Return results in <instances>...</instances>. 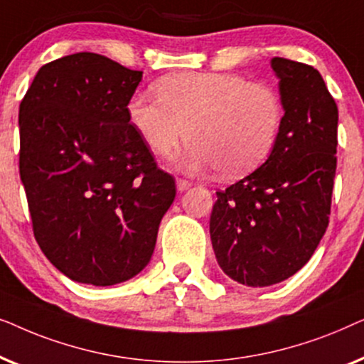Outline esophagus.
<instances>
[{
    "mask_svg": "<svg viewBox=\"0 0 364 364\" xmlns=\"http://www.w3.org/2000/svg\"><path fill=\"white\" fill-rule=\"evenodd\" d=\"M192 187V182L186 181V178H177V191L178 192H186L187 188Z\"/></svg>",
    "mask_w": 364,
    "mask_h": 364,
    "instance_id": "esophagus-1",
    "label": "esophagus"
}]
</instances>
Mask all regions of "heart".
<instances>
[{
	"label": "heart",
	"instance_id": "heart-1",
	"mask_svg": "<svg viewBox=\"0 0 364 364\" xmlns=\"http://www.w3.org/2000/svg\"><path fill=\"white\" fill-rule=\"evenodd\" d=\"M156 96L136 92L127 117L149 151L168 156L188 134L178 159L187 171L218 167L225 177L255 171L280 139L285 109L278 91L232 73H177L156 84Z\"/></svg>",
	"mask_w": 364,
	"mask_h": 364
}]
</instances>
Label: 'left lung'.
Returning <instances> with one entry per match:
<instances>
[{"instance_id": "obj_1", "label": "left lung", "mask_w": 364, "mask_h": 364, "mask_svg": "<svg viewBox=\"0 0 364 364\" xmlns=\"http://www.w3.org/2000/svg\"><path fill=\"white\" fill-rule=\"evenodd\" d=\"M285 121L270 157L217 192L210 240L233 282L270 287L301 270L328 227L336 172L338 107L321 74L272 58Z\"/></svg>"}]
</instances>
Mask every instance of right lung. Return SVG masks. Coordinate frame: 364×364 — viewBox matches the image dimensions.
<instances>
[{
	"label": "right lung",
	"instance_id": "obj_1",
	"mask_svg": "<svg viewBox=\"0 0 364 364\" xmlns=\"http://www.w3.org/2000/svg\"><path fill=\"white\" fill-rule=\"evenodd\" d=\"M142 71L96 53L44 64L19 106V176L33 230L74 282L111 287L151 262L176 181L127 117Z\"/></svg>",
	"mask_w": 364,
	"mask_h": 364
}]
</instances>
